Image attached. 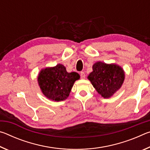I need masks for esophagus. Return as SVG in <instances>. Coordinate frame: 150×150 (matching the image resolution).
<instances>
[{"label": "esophagus", "instance_id": "obj_1", "mask_svg": "<svg viewBox=\"0 0 150 150\" xmlns=\"http://www.w3.org/2000/svg\"><path fill=\"white\" fill-rule=\"evenodd\" d=\"M80 75H81V79H85V73L83 72V71H81V72Z\"/></svg>", "mask_w": 150, "mask_h": 150}]
</instances>
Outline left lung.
<instances>
[{"label": "left lung", "instance_id": "obj_1", "mask_svg": "<svg viewBox=\"0 0 150 150\" xmlns=\"http://www.w3.org/2000/svg\"><path fill=\"white\" fill-rule=\"evenodd\" d=\"M93 70L88 79L104 98L110 97L121 87L124 82V71L116 64L98 62L93 65Z\"/></svg>", "mask_w": 150, "mask_h": 150}]
</instances>
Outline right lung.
Segmentation results:
<instances>
[{"label": "right lung", "mask_w": 150, "mask_h": 150, "mask_svg": "<svg viewBox=\"0 0 150 150\" xmlns=\"http://www.w3.org/2000/svg\"><path fill=\"white\" fill-rule=\"evenodd\" d=\"M80 78L76 72L68 73L62 64L42 70L38 77L44 95L49 99L61 101L69 95L75 81Z\"/></svg>", "instance_id": "add662e5"}]
</instances>
